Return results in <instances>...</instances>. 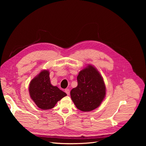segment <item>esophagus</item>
Masks as SVG:
<instances>
[{
  "instance_id": "1",
  "label": "esophagus",
  "mask_w": 146,
  "mask_h": 146,
  "mask_svg": "<svg viewBox=\"0 0 146 146\" xmlns=\"http://www.w3.org/2000/svg\"><path fill=\"white\" fill-rule=\"evenodd\" d=\"M65 92L68 95L69 94H70V90H69V89H65Z\"/></svg>"
}]
</instances>
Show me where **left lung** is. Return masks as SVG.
Wrapping results in <instances>:
<instances>
[{
    "instance_id": "8db88e82",
    "label": "left lung",
    "mask_w": 146,
    "mask_h": 146,
    "mask_svg": "<svg viewBox=\"0 0 146 146\" xmlns=\"http://www.w3.org/2000/svg\"><path fill=\"white\" fill-rule=\"evenodd\" d=\"M78 86L72 89L71 98L77 108L91 111L101 105L106 94L104 79L92 65L82 70L78 76Z\"/></svg>"
}]
</instances>
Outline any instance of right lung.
Instances as JSON below:
<instances>
[{"instance_id":"right-lung-1","label":"right lung","mask_w":146,"mask_h":146,"mask_svg":"<svg viewBox=\"0 0 146 146\" xmlns=\"http://www.w3.org/2000/svg\"><path fill=\"white\" fill-rule=\"evenodd\" d=\"M48 70H42L29 83L30 96L36 106L47 110L54 107L57 102L67 94L57 86H52Z\"/></svg>"}]
</instances>
